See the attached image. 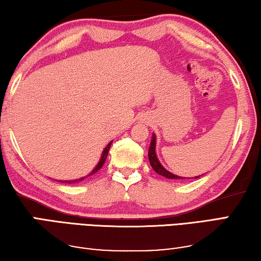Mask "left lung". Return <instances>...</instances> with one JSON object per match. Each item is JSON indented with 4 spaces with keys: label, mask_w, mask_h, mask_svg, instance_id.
<instances>
[{
    "label": "left lung",
    "mask_w": 261,
    "mask_h": 261,
    "mask_svg": "<svg viewBox=\"0 0 261 261\" xmlns=\"http://www.w3.org/2000/svg\"><path fill=\"white\" fill-rule=\"evenodd\" d=\"M148 157H149V162H150V165L153 169V171L159 174H161V176H163L168 179H174V180H176V179H185L182 177H179V176H176V174L171 173L170 171L166 170L164 166L161 164V162L159 161V159H157V155H156V136H155V134H152L150 147H149V151H148ZM199 177H195V178H199Z\"/></svg>",
    "instance_id": "obj_1"
}]
</instances>
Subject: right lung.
<instances>
[{"instance_id": "obj_1", "label": "right lung", "mask_w": 261, "mask_h": 261, "mask_svg": "<svg viewBox=\"0 0 261 261\" xmlns=\"http://www.w3.org/2000/svg\"><path fill=\"white\" fill-rule=\"evenodd\" d=\"M111 144H112V141H111V142L108 144V146H106V147L104 148V150H102V153H101V157H100L99 162H98V164L96 165V168L93 169V170L91 171V172L88 174V176L82 177V178H79V179H74V180H57V181H60V182H66V184H75V182H80V181H82V180H84L85 178H88V177L92 176L93 173H96L97 171H98V170H100V169H101V166L104 165L106 159H108V155H109V150H110Z\"/></svg>"}]
</instances>
